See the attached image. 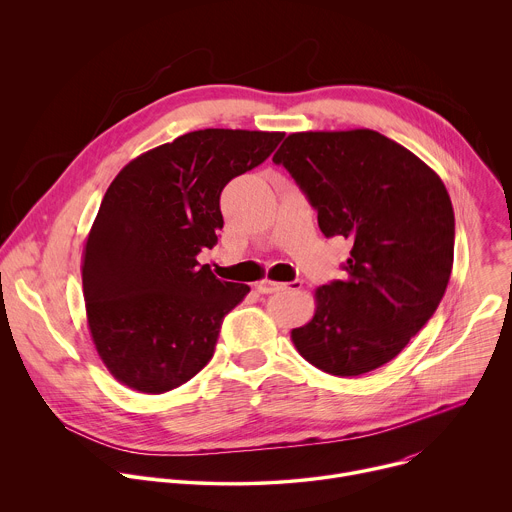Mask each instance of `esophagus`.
I'll use <instances>...</instances> for the list:
<instances>
[{"instance_id":"34e87169","label":"esophagus","mask_w":512,"mask_h":512,"mask_svg":"<svg viewBox=\"0 0 512 512\" xmlns=\"http://www.w3.org/2000/svg\"><path fill=\"white\" fill-rule=\"evenodd\" d=\"M302 286L300 280H292V282H272V280H262L256 284V290L262 294H270V292H278V290H298Z\"/></svg>"}]
</instances>
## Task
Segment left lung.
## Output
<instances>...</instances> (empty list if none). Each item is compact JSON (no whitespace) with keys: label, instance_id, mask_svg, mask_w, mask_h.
<instances>
[{"label":"left lung","instance_id":"obj_1","mask_svg":"<svg viewBox=\"0 0 512 512\" xmlns=\"http://www.w3.org/2000/svg\"><path fill=\"white\" fill-rule=\"evenodd\" d=\"M284 165L321 232L351 240L343 280L315 290V317L292 329L296 351L355 377L391 361L432 319L454 262V210L440 175L371 129L290 133Z\"/></svg>","mask_w":512,"mask_h":512}]
</instances>
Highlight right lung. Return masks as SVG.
<instances>
[{"label":"right lung","instance_id":"add662e5","mask_svg":"<svg viewBox=\"0 0 512 512\" xmlns=\"http://www.w3.org/2000/svg\"><path fill=\"white\" fill-rule=\"evenodd\" d=\"M284 133L203 129L127 163L82 250L86 321L111 375L165 393L208 365L224 317L250 292L199 264L218 244L226 183L270 157Z\"/></svg>","mask_w":512,"mask_h":512}]
</instances>
